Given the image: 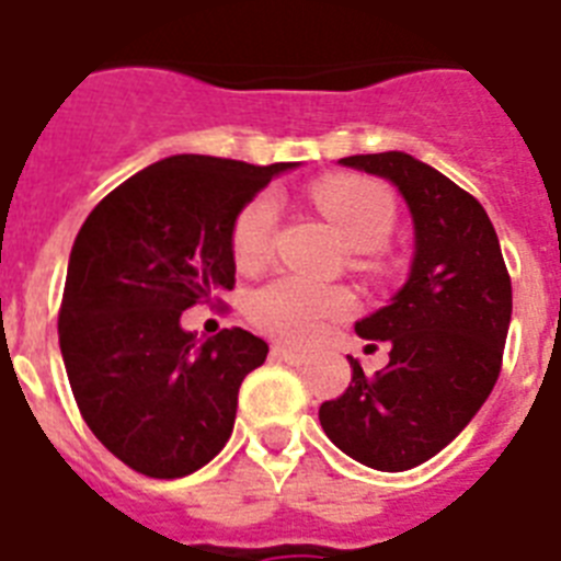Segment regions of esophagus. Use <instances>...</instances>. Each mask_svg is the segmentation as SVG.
<instances>
[{
    "mask_svg": "<svg viewBox=\"0 0 561 561\" xmlns=\"http://www.w3.org/2000/svg\"><path fill=\"white\" fill-rule=\"evenodd\" d=\"M271 356L279 362H288V365H305V362H308V353L294 351V347H285V345H273Z\"/></svg>",
    "mask_w": 561,
    "mask_h": 561,
    "instance_id": "esophagus-1",
    "label": "esophagus"
}]
</instances>
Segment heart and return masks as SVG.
<instances>
[{
	"mask_svg": "<svg viewBox=\"0 0 561 561\" xmlns=\"http://www.w3.org/2000/svg\"><path fill=\"white\" fill-rule=\"evenodd\" d=\"M313 202L353 251L382 248L397 222L393 196L374 179H324L313 187ZM276 214H279L276 199L262 193L237 216L233 256L239 267H259L271 256ZM347 310H351V294L342 288L313 285L299 276H276L253 290L248 299V317L259 331L296 345L317 339L324 324L345 317Z\"/></svg>",
	"mask_w": 561,
	"mask_h": 561,
	"instance_id": "obj_1",
	"label": "heart"
}]
</instances>
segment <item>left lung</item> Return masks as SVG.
<instances>
[{
  "label": "left lung",
  "mask_w": 561,
  "mask_h": 561,
  "mask_svg": "<svg viewBox=\"0 0 561 561\" xmlns=\"http://www.w3.org/2000/svg\"><path fill=\"white\" fill-rule=\"evenodd\" d=\"M339 164L397 187L411 210L413 259L390 302L356 322L362 339L388 342V365L368 376L351 356V388L319 408V422L342 454L397 473L448 448L491 397L511 276L484 208L445 173L402 150Z\"/></svg>",
  "instance_id": "8db88e82"
}]
</instances>
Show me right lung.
<instances>
[{"instance_id":"add662e5","label":"right lung","mask_w":561,"mask_h":561,"mask_svg":"<svg viewBox=\"0 0 561 561\" xmlns=\"http://www.w3.org/2000/svg\"><path fill=\"white\" fill-rule=\"evenodd\" d=\"M294 168L179 153L122 182L79 230L59 313L65 370L93 436L145 477H187L230 439L267 345L242 328L199 339L179 319L233 288L237 216Z\"/></svg>"}]
</instances>
